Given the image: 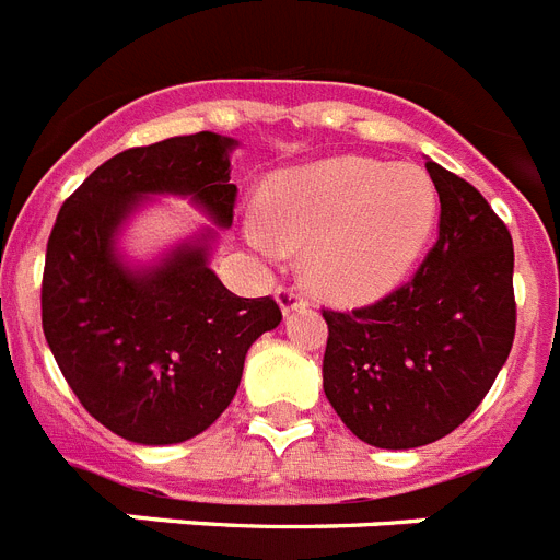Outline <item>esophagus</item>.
Segmentation results:
<instances>
[{"mask_svg":"<svg viewBox=\"0 0 560 560\" xmlns=\"http://www.w3.org/2000/svg\"><path fill=\"white\" fill-rule=\"evenodd\" d=\"M276 302H279V307H281V313H284V316H290V313H293V310H302L304 304V295L299 293V290H293V288H279L276 290Z\"/></svg>","mask_w":560,"mask_h":560,"instance_id":"esophagus-1","label":"esophagus"}]
</instances>
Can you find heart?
<instances>
[{
  "label": "heart",
  "instance_id": "b5f03b06",
  "mask_svg": "<svg viewBox=\"0 0 560 560\" xmlns=\"http://www.w3.org/2000/svg\"><path fill=\"white\" fill-rule=\"evenodd\" d=\"M441 199L416 164L332 156L276 173L261 187L247 238L258 250L307 247L304 276L336 304L378 302L424 258Z\"/></svg>",
  "mask_w": 560,
  "mask_h": 560
}]
</instances>
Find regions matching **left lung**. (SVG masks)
<instances>
[{
  "mask_svg": "<svg viewBox=\"0 0 560 560\" xmlns=\"http://www.w3.org/2000/svg\"><path fill=\"white\" fill-rule=\"evenodd\" d=\"M439 242L412 281L378 304L324 310V396L364 444L444 439L490 393L515 338L512 236L481 192L427 159Z\"/></svg>",
  "mask_w": 560,
  "mask_h": 560,
  "instance_id": "left-lung-1",
  "label": "left lung"
}]
</instances>
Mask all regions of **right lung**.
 I'll return each instance as SVG.
<instances>
[{"mask_svg":"<svg viewBox=\"0 0 560 560\" xmlns=\"http://www.w3.org/2000/svg\"><path fill=\"white\" fill-rule=\"evenodd\" d=\"M236 148L201 130L125 150L84 178L50 230L42 330L84 410L133 444L208 430L236 396L253 341L281 322L270 295L242 299L210 270L233 224ZM159 195L187 198L211 224L153 262H130L120 236Z\"/></svg>","mask_w":560,"mask_h":560,"instance_id":"add662e5","label":"right lung"}]
</instances>
